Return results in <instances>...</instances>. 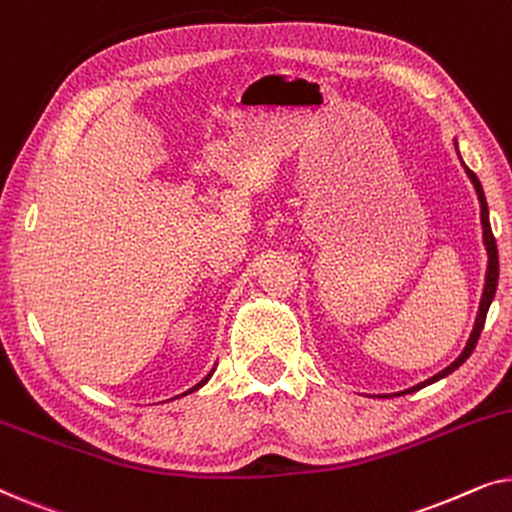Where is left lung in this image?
Masks as SVG:
<instances>
[{
  "label": "left lung",
  "mask_w": 512,
  "mask_h": 512,
  "mask_svg": "<svg viewBox=\"0 0 512 512\" xmlns=\"http://www.w3.org/2000/svg\"><path fill=\"white\" fill-rule=\"evenodd\" d=\"M454 146H457V139H454ZM457 153H459V149H457ZM461 165H464V160H461ZM464 170H466V174H468V179H471V184H473L475 193H478V200H480L482 240H485V249H487V256H489V261H487V275H485V291H482V298H480V310H478V317H475L473 333H471V338H468V342H466L464 352L459 354V359L454 361V363H450V366H447L445 370H440L438 375H433L431 380H426V382H422V384H417V387L408 389V394H410V391H417V389L426 387V384H431V382L440 380V377H447L450 373H454V370H457V368L461 366V363H464V361L468 359V356L473 354V349H475V345H478V338H480V333H482V326H485L487 310H489V305H492V300H494L496 284H499V251H496V240H494V235H492V226H489V209H487L485 191H482V184H480V179L475 177V172L468 170L466 165H464ZM401 394H405V391H401Z\"/></svg>",
  "instance_id": "left-lung-1"
}]
</instances>
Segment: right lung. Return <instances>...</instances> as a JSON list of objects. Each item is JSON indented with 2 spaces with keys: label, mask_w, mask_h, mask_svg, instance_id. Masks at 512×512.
I'll list each match as a JSON object with an SVG mask.
<instances>
[{
  "label": "right lung",
  "mask_w": 512,
  "mask_h": 512,
  "mask_svg": "<svg viewBox=\"0 0 512 512\" xmlns=\"http://www.w3.org/2000/svg\"><path fill=\"white\" fill-rule=\"evenodd\" d=\"M212 373H214V370H212ZM212 373H209V375L205 377V380H200L198 384H195V387H193V389H188V391H184V394H181V396H186V394H193V391H198V389L202 387V384H207V380H209V377H212Z\"/></svg>",
  "instance_id": "right-lung-1"
}]
</instances>
